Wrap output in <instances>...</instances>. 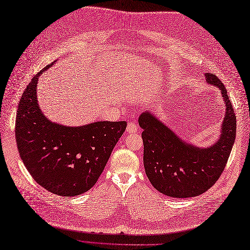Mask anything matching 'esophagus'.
I'll list each match as a JSON object with an SVG mask.
<instances>
[{
	"instance_id": "esophagus-1",
	"label": "esophagus",
	"mask_w": 250,
	"mask_h": 250,
	"mask_svg": "<svg viewBox=\"0 0 250 250\" xmlns=\"http://www.w3.org/2000/svg\"><path fill=\"white\" fill-rule=\"evenodd\" d=\"M137 130H138V127L134 122H129L128 123L127 128H126V131L128 133H135V132H137Z\"/></svg>"
}]
</instances>
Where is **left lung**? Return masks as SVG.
Wrapping results in <instances>:
<instances>
[{
    "mask_svg": "<svg viewBox=\"0 0 250 250\" xmlns=\"http://www.w3.org/2000/svg\"><path fill=\"white\" fill-rule=\"evenodd\" d=\"M209 84L221 89L226 102L222 135L208 148L189 146L148 112L138 119L144 140V164L148 180L158 191L171 197L200 195L222 175L236 137V116L223 82L213 73H206Z\"/></svg>",
    "mask_w": 250,
    "mask_h": 250,
    "instance_id": "8db88e82",
    "label": "left lung"
}]
</instances>
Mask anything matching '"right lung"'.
<instances>
[{
    "label": "right lung",
    "mask_w": 250,
    "mask_h": 250,
    "mask_svg": "<svg viewBox=\"0 0 250 250\" xmlns=\"http://www.w3.org/2000/svg\"><path fill=\"white\" fill-rule=\"evenodd\" d=\"M53 64L35 74L22 94L15 121L16 142L35 182L54 194L75 196L97 183L127 123L101 121L66 127L50 122L38 104L37 83Z\"/></svg>",
    "instance_id": "obj_1"
}]
</instances>
